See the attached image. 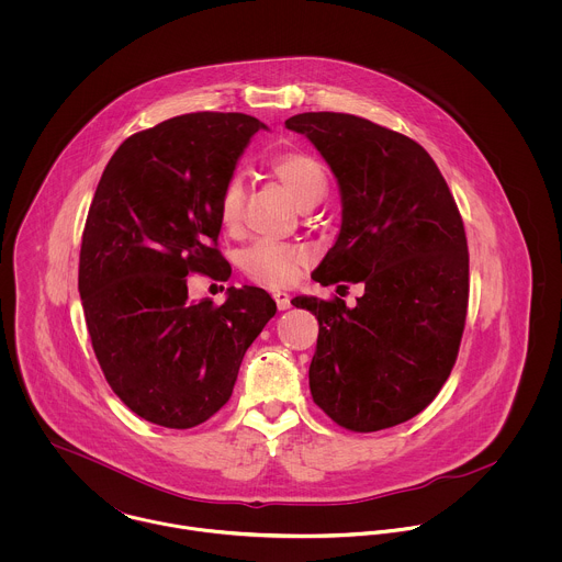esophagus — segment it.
<instances>
[{"label": "esophagus", "instance_id": "obj_1", "mask_svg": "<svg viewBox=\"0 0 562 562\" xmlns=\"http://www.w3.org/2000/svg\"><path fill=\"white\" fill-rule=\"evenodd\" d=\"M274 301H277V307L281 310V312H285V310H290V294H285V292H281V290H274Z\"/></svg>", "mask_w": 562, "mask_h": 562}]
</instances>
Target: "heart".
<instances>
[{
	"instance_id": "1",
	"label": "heart",
	"mask_w": 562,
	"mask_h": 562,
	"mask_svg": "<svg viewBox=\"0 0 562 562\" xmlns=\"http://www.w3.org/2000/svg\"><path fill=\"white\" fill-rule=\"evenodd\" d=\"M270 170L285 190L303 207H312L326 194L328 181L321 161L305 151H281L270 160ZM244 188L238 177H232L218 199V218L225 229H238L241 221ZM312 259V250L301 244L257 240L241 252V270L248 279L283 288L290 285L303 266Z\"/></svg>"
}]
</instances>
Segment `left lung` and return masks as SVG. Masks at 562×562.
I'll list each match as a JSON object with an SVG mask.
<instances>
[{"label": "left lung", "instance_id": "8db88e82", "mask_svg": "<svg viewBox=\"0 0 562 562\" xmlns=\"http://www.w3.org/2000/svg\"><path fill=\"white\" fill-rule=\"evenodd\" d=\"M285 127L314 143L341 190V229L312 279L366 285L355 307L292 301L321 324L312 398L346 430L392 428L435 401L459 355L470 301L461 212L404 134L341 112L296 114Z\"/></svg>", "mask_w": 562, "mask_h": 562}]
</instances>
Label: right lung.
<instances>
[{"label":"right lung","instance_id":"1","mask_svg":"<svg viewBox=\"0 0 562 562\" xmlns=\"http://www.w3.org/2000/svg\"><path fill=\"white\" fill-rule=\"evenodd\" d=\"M240 112H192L130 136L108 161L81 234V307L112 392L164 428L207 422L232 398L246 348L274 316L261 288L188 299V274L227 281L218 199L250 136Z\"/></svg>","mask_w":562,"mask_h":562}]
</instances>
